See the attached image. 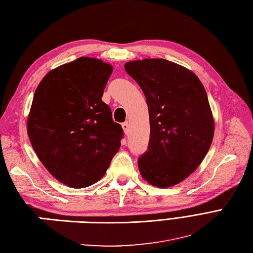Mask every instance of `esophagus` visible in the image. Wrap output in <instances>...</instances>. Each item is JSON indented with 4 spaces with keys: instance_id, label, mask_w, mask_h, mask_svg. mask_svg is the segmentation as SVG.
I'll use <instances>...</instances> for the list:
<instances>
[{
    "instance_id": "1",
    "label": "esophagus",
    "mask_w": 253,
    "mask_h": 253,
    "mask_svg": "<svg viewBox=\"0 0 253 253\" xmlns=\"http://www.w3.org/2000/svg\"><path fill=\"white\" fill-rule=\"evenodd\" d=\"M122 128H123V131H125V133L127 134L128 133V123L127 122L122 123Z\"/></svg>"
}]
</instances>
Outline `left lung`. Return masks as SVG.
Here are the masks:
<instances>
[{
	"instance_id": "8db88e82",
	"label": "left lung",
	"mask_w": 253,
	"mask_h": 253,
	"mask_svg": "<svg viewBox=\"0 0 253 253\" xmlns=\"http://www.w3.org/2000/svg\"><path fill=\"white\" fill-rule=\"evenodd\" d=\"M149 111L148 149L138 158L144 179L171 187L188 177L209 150L214 120L207 92L193 71L162 58L128 61Z\"/></svg>"
}]
</instances>
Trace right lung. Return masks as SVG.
Instances as JSON below:
<instances>
[{
    "label": "right lung",
    "instance_id": "1",
    "mask_svg": "<svg viewBox=\"0 0 253 253\" xmlns=\"http://www.w3.org/2000/svg\"><path fill=\"white\" fill-rule=\"evenodd\" d=\"M112 66L80 57L50 70L39 84L27 131L38 158L72 188L102 178L120 148L123 130L102 97Z\"/></svg>",
    "mask_w": 253,
    "mask_h": 253
}]
</instances>
